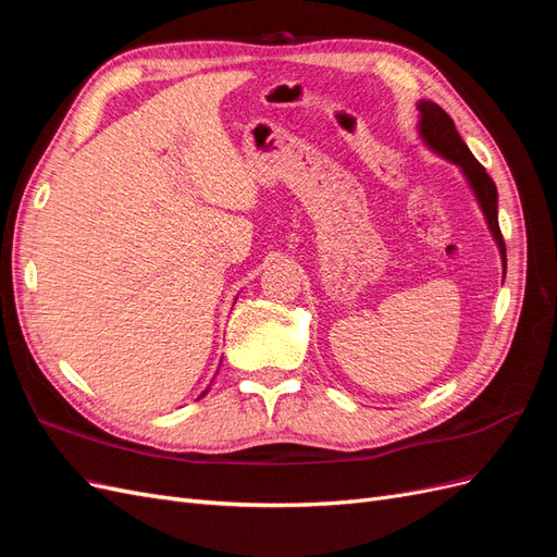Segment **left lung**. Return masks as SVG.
Masks as SVG:
<instances>
[{"mask_svg":"<svg viewBox=\"0 0 557 557\" xmlns=\"http://www.w3.org/2000/svg\"><path fill=\"white\" fill-rule=\"evenodd\" d=\"M418 137L423 141L434 156L444 158L446 162L455 164L462 172L471 195H474L476 205L485 218V225L491 230V237L495 239L502 258V269L507 274V248H504V239L499 232L497 221V188L493 178L485 174L481 162L471 156L469 146L462 141V137L455 129L453 117L432 99H418Z\"/></svg>","mask_w":557,"mask_h":557,"instance_id":"1","label":"left lung"}]
</instances>
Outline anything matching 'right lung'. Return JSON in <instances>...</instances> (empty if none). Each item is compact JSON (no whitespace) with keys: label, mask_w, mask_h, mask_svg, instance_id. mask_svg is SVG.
<instances>
[{"label":"right lung","mask_w":557,"mask_h":557,"mask_svg":"<svg viewBox=\"0 0 557 557\" xmlns=\"http://www.w3.org/2000/svg\"><path fill=\"white\" fill-rule=\"evenodd\" d=\"M207 393H209V387H207V391H201V395H199V397H205Z\"/></svg>","instance_id":"obj_1"}]
</instances>
